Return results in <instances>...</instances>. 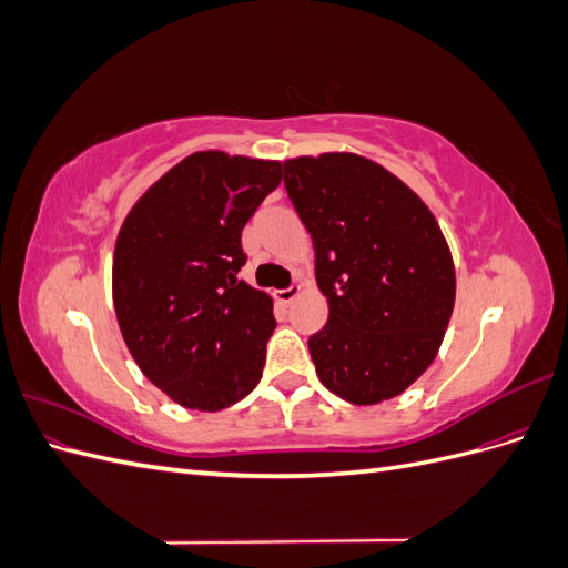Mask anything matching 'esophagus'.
I'll return each instance as SVG.
<instances>
[{
  "label": "esophagus",
  "mask_w": 568,
  "mask_h": 568,
  "mask_svg": "<svg viewBox=\"0 0 568 568\" xmlns=\"http://www.w3.org/2000/svg\"><path fill=\"white\" fill-rule=\"evenodd\" d=\"M298 294H301V286L296 284V286H286V288H280L277 294H274V298H277L280 303H291V301H294Z\"/></svg>",
  "instance_id": "esophagus-1"
}]
</instances>
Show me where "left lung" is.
Instances as JSON below:
<instances>
[{
	"instance_id": "8db88e82",
	"label": "left lung",
	"mask_w": 568,
	"mask_h": 568,
	"mask_svg": "<svg viewBox=\"0 0 568 568\" xmlns=\"http://www.w3.org/2000/svg\"><path fill=\"white\" fill-rule=\"evenodd\" d=\"M313 236L329 320L307 338L320 382L353 405L400 395L434 363L455 305V265L426 203L355 153L284 161Z\"/></svg>"
}]
</instances>
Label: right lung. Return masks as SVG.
Instances as JSON below:
<instances>
[{"label": "right lung", "mask_w": 568, "mask_h": 568, "mask_svg": "<svg viewBox=\"0 0 568 568\" xmlns=\"http://www.w3.org/2000/svg\"><path fill=\"white\" fill-rule=\"evenodd\" d=\"M282 163L222 151L180 161L134 203L113 255L120 332L146 379L189 409L217 412L257 386L272 298L236 280L242 232Z\"/></svg>", "instance_id": "obj_1"}]
</instances>
